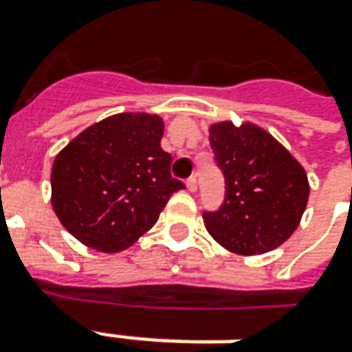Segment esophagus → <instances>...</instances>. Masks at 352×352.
I'll use <instances>...</instances> for the list:
<instances>
[{
  "label": "esophagus",
  "instance_id": "obj_1",
  "mask_svg": "<svg viewBox=\"0 0 352 352\" xmlns=\"http://www.w3.org/2000/svg\"><path fill=\"white\" fill-rule=\"evenodd\" d=\"M186 188L190 190V192H196V188H198V181H196V177H188V181H186Z\"/></svg>",
  "mask_w": 352,
  "mask_h": 352
}]
</instances>
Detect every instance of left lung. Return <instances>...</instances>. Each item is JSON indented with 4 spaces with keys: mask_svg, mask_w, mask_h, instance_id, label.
I'll return each instance as SVG.
<instances>
[{
    "mask_svg": "<svg viewBox=\"0 0 352 352\" xmlns=\"http://www.w3.org/2000/svg\"><path fill=\"white\" fill-rule=\"evenodd\" d=\"M210 146L226 177V198L204 212L208 233L235 254H264L293 235L310 186L302 166L264 129L231 121L210 126Z\"/></svg>",
    "mask_w": 352,
    "mask_h": 352,
    "instance_id": "1",
    "label": "left lung"
}]
</instances>
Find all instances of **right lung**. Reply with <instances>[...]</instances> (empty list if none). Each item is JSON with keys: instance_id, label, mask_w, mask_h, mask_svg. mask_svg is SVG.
<instances>
[{"instance_id": "1", "label": "right lung", "mask_w": 352, "mask_h": 352, "mask_svg": "<svg viewBox=\"0 0 352 352\" xmlns=\"http://www.w3.org/2000/svg\"><path fill=\"white\" fill-rule=\"evenodd\" d=\"M162 117L119 113L88 126L52 167V206L82 245L119 252L144 235L185 185L162 150Z\"/></svg>"}]
</instances>
